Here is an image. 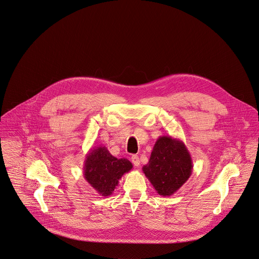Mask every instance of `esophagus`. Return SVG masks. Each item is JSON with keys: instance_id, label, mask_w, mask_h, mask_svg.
Here are the masks:
<instances>
[{"instance_id": "obj_1", "label": "esophagus", "mask_w": 259, "mask_h": 259, "mask_svg": "<svg viewBox=\"0 0 259 259\" xmlns=\"http://www.w3.org/2000/svg\"><path fill=\"white\" fill-rule=\"evenodd\" d=\"M131 161H132V163L134 164V166H136V167H138V166L140 165V159H139L138 155H132Z\"/></svg>"}]
</instances>
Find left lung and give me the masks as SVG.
Masks as SVG:
<instances>
[{"label": "left lung", "mask_w": 259, "mask_h": 259, "mask_svg": "<svg viewBox=\"0 0 259 259\" xmlns=\"http://www.w3.org/2000/svg\"><path fill=\"white\" fill-rule=\"evenodd\" d=\"M193 160L185 143L171 136H159L149 161L142 170L156 193L162 197L172 196L190 179Z\"/></svg>", "instance_id": "obj_1"}]
</instances>
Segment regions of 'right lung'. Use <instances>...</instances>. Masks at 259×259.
Instances as JSON below:
<instances>
[{"label": "right lung", "instance_id": "obj_1", "mask_svg": "<svg viewBox=\"0 0 259 259\" xmlns=\"http://www.w3.org/2000/svg\"><path fill=\"white\" fill-rule=\"evenodd\" d=\"M127 158L113 156L106 146H95L89 150L83 163L84 180L103 197H109L122 177L132 169Z\"/></svg>", "mask_w": 259, "mask_h": 259}]
</instances>
